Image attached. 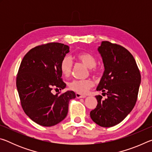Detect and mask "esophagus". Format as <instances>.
Masks as SVG:
<instances>
[{"instance_id": "esophagus-1", "label": "esophagus", "mask_w": 152, "mask_h": 152, "mask_svg": "<svg viewBox=\"0 0 152 152\" xmlns=\"http://www.w3.org/2000/svg\"><path fill=\"white\" fill-rule=\"evenodd\" d=\"M76 98H78V99H80V98H86V95H82V94L77 92V93H76Z\"/></svg>"}]
</instances>
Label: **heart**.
<instances>
[{"instance_id": "obj_1", "label": "heart", "mask_w": 152, "mask_h": 152, "mask_svg": "<svg viewBox=\"0 0 152 152\" xmlns=\"http://www.w3.org/2000/svg\"><path fill=\"white\" fill-rule=\"evenodd\" d=\"M76 58L78 60L81 61L82 64L86 66L89 68L90 72L92 74H97L99 73V69H98L96 65V60L93 56L91 53L86 52H80L76 55ZM73 63L72 59L66 56L64 57L60 63V70L63 75L66 77L70 76L72 70ZM94 82L91 79H83V80H73L70 83L68 86L69 88L72 91H74L80 94H85L87 91L93 86Z\"/></svg>"}]
</instances>
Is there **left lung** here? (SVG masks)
Here are the masks:
<instances>
[{"label":"left lung","instance_id":"1","mask_svg":"<svg viewBox=\"0 0 152 152\" xmlns=\"http://www.w3.org/2000/svg\"><path fill=\"white\" fill-rule=\"evenodd\" d=\"M98 51L104 71L96 90L107 98L102 100L101 95L96 96L98 104L90 115L97 125L110 127L121 122L134 107L141 74L133 56L123 46L104 41Z\"/></svg>","mask_w":152,"mask_h":152}]
</instances>
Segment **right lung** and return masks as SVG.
Wrapping results in <instances>:
<instances>
[{
	"mask_svg": "<svg viewBox=\"0 0 152 152\" xmlns=\"http://www.w3.org/2000/svg\"><path fill=\"white\" fill-rule=\"evenodd\" d=\"M69 46L48 43L36 46L25 54L17 76L20 104L28 117L44 127H51L65 119L68 104L76 97L73 91L53 94L51 90L64 89L60 63Z\"/></svg>",
	"mask_w": 152,
	"mask_h": 152,
	"instance_id": "right-lung-1",
	"label": "right lung"
}]
</instances>
